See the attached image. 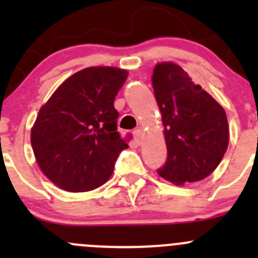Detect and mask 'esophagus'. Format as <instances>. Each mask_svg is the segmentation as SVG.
Segmentation results:
<instances>
[{
    "label": "esophagus",
    "instance_id": "1",
    "mask_svg": "<svg viewBox=\"0 0 258 258\" xmlns=\"http://www.w3.org/2000/svg\"><path fill=\"white\" fill-rule=\"evenodd\" d=\"M142 128H136L134 131V137H135V141L137 142V144H141L142 142Z\"/></svg>",
    "mask_w": 258,
    "mask_h": 258
}]
</instances>
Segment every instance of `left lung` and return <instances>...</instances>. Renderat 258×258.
Instances as JSON below:
<instances>
[{
    "label": "left lung",
    "mask_w": 258,
    "mask_h": 258,
    "mask_svg": "<svg viewBox=\"0 0 258 258\" xmlns=\"http://www.w3.org/2000/svg\"><path fill=\"white\" fill-rule=\"evenodd\" d=\"M152 87L167 147L166 162L157 172L175 185L203 180L216 170L228 147L223 107L174 62L155 67Z\"/></svg>",
    "instance_id": "obj_1"
}]
</instances>
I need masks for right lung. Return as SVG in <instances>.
Listing matches in <instances>:
<instances>
[{
  "label": "right lung",
  "instance_id": "add662e5",
  "mask_svg": "<svg viewBox=\"0 0 258 258\" xmlns=\"http://www.w3.org/2000/svg\"><path fill=\"white\" fill-rule=\"evenodd\" d=\"M128 72L91 67L69 77L40 108L31 146L40 169L67 191H89L109 179L126 144L113 102Z\"/></svg>",
  "mask_w": 258,
  "mask_h": 258
}]
</instances>
